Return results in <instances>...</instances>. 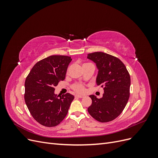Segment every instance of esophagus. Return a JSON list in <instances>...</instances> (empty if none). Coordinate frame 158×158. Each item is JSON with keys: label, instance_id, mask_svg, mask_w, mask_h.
<instances>
[{"label": "esophagus", "instance_id": "34e87169", "mask_svg": "<svg viewBox=\"0 0 158 158\" xmlns=\"http://www.w3.org/2000/svg\"><path fill=\"white\" fill-rule=\"evenodd\" d=\"M84 96V95H75V98H82Z\"/></svg>", "mask_w": 158, "mask_h": 158}]
</instances>
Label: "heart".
I'll return each instance as SVG.
<instances>
[{"label":"heart","mask_w":158,"mask_h":158,"mask_svg":"<svg viewBox=\"0 0 158 158\" xmlns=\"http://www.w3.org/2000/svg\"><path fill=\"white\" fill-rule=\"evenodd\" d=\"M88 64V63H85ZM71 88L73 89L75 92L78 94H82L84 93L85 91V85L81 83H74L73 84L71 85Z\"/></svg>","instance_id":"obj_1"}]
</instances>
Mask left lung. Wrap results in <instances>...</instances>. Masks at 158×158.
Returning <instances> with one entry per match:
<instances>
[{
  "mask_svg": "<svg viewBox=\"0 0 158 158\" xmlns=\"http://www.w3.org/2000/svg\"><path fill=\"white\" fill-rule=\"evenodd\" d=\"M88 58L96 63L99 70L97 84L104 89L103 97L89 95L92 105L88 108L95 120L107 123L115 119L125 109L130 96L131 77L125 65L117 57L103 52L89 53Z\"/></svg>",
  "mask_w": 158,
  "mask_h": 158,
  "instance_id": "left-lung-1",
  "label": "left lung"
}]
</instances>
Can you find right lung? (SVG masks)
<instances>
[{"label": "right lung", "mask_w": 158, "mask_h": 158, "mask_svg": "<svg viewBox=\"0 0 158 158\" xmlns=\"http://www.w3.org/2000/svg\"><path fill=\"white\" fill-rule=\"evenodd\" d=\"M70 56L52 55L33 66L25 81L24 99L28 110L41 125H58L66 116L74 97L66 93L58 98L55 87L65 78Z\"/></svg>", "instance_id": "obj_1"}]
</instances>
